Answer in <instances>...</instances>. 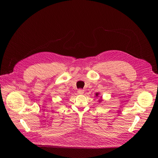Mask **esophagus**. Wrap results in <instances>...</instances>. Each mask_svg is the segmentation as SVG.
Here are the masks:
<instances>
[{
    "instance_id": "esophagus-1",
    "label": "esophagus",
    "mask_w": 158,
    "mask_h": 158,
    "mask_svg": "<svg viewBox=\"0 0 158 158\" xmlns=\"http://www.w3.org/2000/svg\"><path fill=\"white\" fill-rule=\"evenodd\" d=\"M84 92H85V91L83 90V89H78V91H77V93L79 94H80V95H82L84 94Z\"/></svg>"
}]
</instances>
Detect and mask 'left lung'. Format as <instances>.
<instances>
[{"label":"left lung","instance_id":"obj_1","mask_svg":"<svg viewBox=\"0 0 158 158\" xmlns=\"http://www.w3.org/2000/svg\"><path fill=\"white\" fill-rule=\"evenodd\" d=\"M98 95H99V93H96L95 94V96H96V97H98ZM102 101V97H101V98L99 99V101H98V102H101Z\"/></svg>","mask_w":158,"mask_h":158}]
</instances>
